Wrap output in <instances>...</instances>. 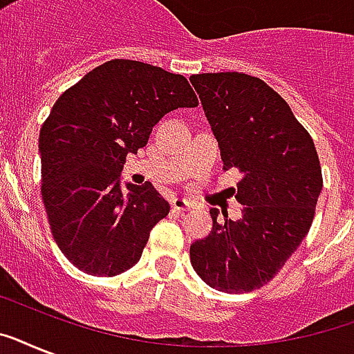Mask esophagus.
Here are the masks:
<instances>
[{"mask_svg": "<svg viewBox=\"0 0 354 354\" xmlns=\"http://www.w3.org/2000/svg\"><path fill=\"white\" fill-rule=\"evenodd\" d=\"M172 209L174 211H191V209H194V204L185 198H174L172 200Z\"/></svg>", "mask_w": 354, "mask_h": 354, "instance_id": "34e87169", "label": "esophagus"}]
</instances>
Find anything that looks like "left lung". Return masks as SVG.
<instances>
[{"label":"left lung","mask_w":354,"mask_h":354,"mask_svg":"<svg viewBox=\"0 0 354 354\" xmlns=\"http://www.w3.org/2000/svg\"><path fill=\"white\" fill-rule=\"evenodd\" d=\"M221 145L224 171L236 169L233 189L241 221H216L189 253L194 272L221 292L242 294L275 277L313 226L324 185L310 133L264 80L226 71L191 77Z\"/></svg>","instance_id":"left-lung-1"}]
</instances>
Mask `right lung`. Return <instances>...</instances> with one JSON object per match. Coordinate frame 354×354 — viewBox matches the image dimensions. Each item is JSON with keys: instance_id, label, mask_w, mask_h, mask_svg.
Listing matches in <instances>:
<instances>
[{"instance_id": "1", "label": "right lung", "mask_w": 354, "mask_h": 354, "mask_svg": "<svg viewBox=\"0 0 354 354\" xmlns=\"http://www.w3.org/2000/svg\"><path fill=\"white\" fill-rule=\"evenodd\" d=\"M194 106L183 75L122 58L58 97L40 128L41 200L53 239L80 272L113 277L138 263L171 205L149 182L122 191L119 172L165 113Z\"/></svg>"}]
</instances>
